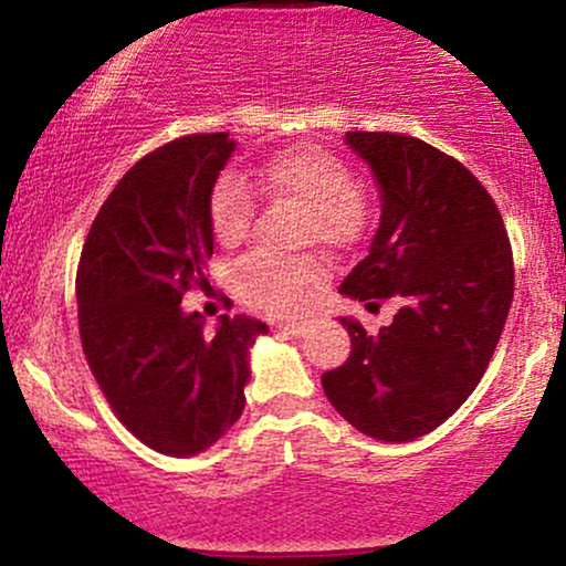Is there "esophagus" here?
Masks as SVG:
<instances>
[{"instance_id": "1", "label": "esophagus", "mask_w": 566, "mask_h": 566, "mask_svg": "<svg viewBox=\"0 0 566 566\" xmlns=\"http://www.w3.org/2000/svg\"><path fill=\"white\" fill-rule=\"evenodd\" d=\"M276 327L284 329V333H287V335H295V337H301V335L308 333V322H297V319H292V322H279Z\"/></svg>"}]
</instances>
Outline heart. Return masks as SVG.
<instances>
[{"instance_id": "obj_1", "label": "heart", "mask_w": 566, "mask_h": 566, "mask_svg": "<svg viewBox=\"0 0 566 566\" xmlns=\"http://www.w3.org/2000/svg\"><path fill=\"white\" fill-rule=\"evenodd\" d=\"M255 186L271 199H292L308 210V231L324 244L346 247L365 229V205L356 178L343 159L316 146L290 148L269 159L255 175ZM250 186L239 175H220L210 193V226L220 244L242 242L250 231ZM322 271L311 258L247 255L233 269V287L247 303L271 314H287L301 305L305 290Z\"/></svg>"}]
</instances>
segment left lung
Here are the masks:
<instances>
[{"label":"left lung","instance_id":"left-lung-1","mask_svg":"<svg viewBox=\"0 0 566 566\" xmlns=\"http://www.w3.org/2000/svg\"><path fill=\"white\" fill-rule=\"evenodd\" d=\"M343 140L378 184L380 226L340 292L401 308L378 335L340 316L350 356L322 386L356 431L401 444L452 418L482 380L513 301L511 244L495 201L458 159L396 133Z\"/></svg>","mask_w":566,"mask_h":566}]
</instances>
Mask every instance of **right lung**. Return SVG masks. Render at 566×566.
<instances>
[{
    "mask_svg": "<svg viewBox=\"0 0 566 566\" xmlns=\"http://www.w3.org/2000/svg\"><path fill=\"white\" fill-rule=\"evenodd\" d=\"M237 151L229 133L186 135L143 157L103 201L76 271L87 365L116 418L172 458L210 450L244 409L250 348L269 333L252 316L205 335L184 292L207 287L210 193Z\"/></svg>",
    "mask_w": 566,
    "mask_h": 566,
    "instance_id": "obj_1",
    "label": "right lung"
}]
</instances>
